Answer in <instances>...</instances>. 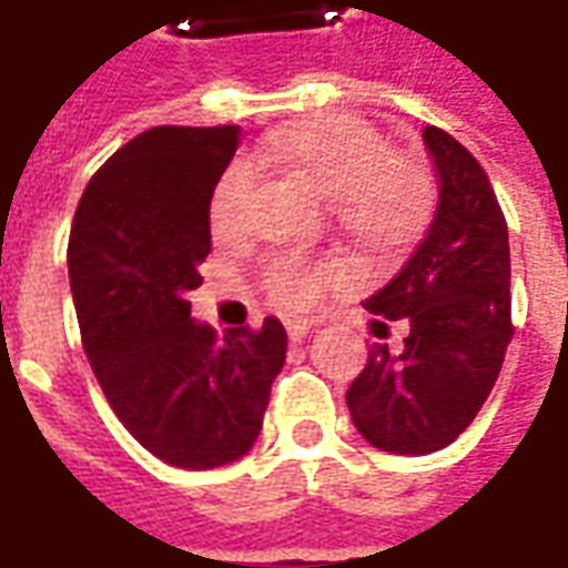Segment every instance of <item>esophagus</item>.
<instances>
[{
  "label": "esophagus",
  "instance_id": "esophagus-1",
  "mask_svg": "<svg viewBox=\"0 0 568 568\" xmlns=\"http://www.w3.org/2000/svg\"><path fill=\"white\" fill-rule=\"evenodd\" d=\"M285 332L292 337V344H301L310 334V322H285Z\"/></svg>",
  "mask_w": 568,
  "mask_h": 568
}]
</instances>
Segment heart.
Returning a JSON list of instances; mask_svg holds the SVG:
<instances>
[{
  "mask_svg": "<svg viewBox=\"0 0 568 568\" xmlns=\"http://www.w3.org/2000/svg\"><path fill=\"white\" fill-rule=\"evenodd\" d=\"M255 161L283 166L307 182L320 197L332 200L334 224L371 252H393L410 243L435 203L428 166L410 154H395L389 140L368 121L325 115L297 121L255 149ZM255 194V170L231 163L210 197V224L219 236L243 234ZM334 264H310L297 255H276L264 267L267 295L288 310L313 304Z\"/></svg>",
  "mask_w": 568,
  "mask_h": 568,
  "instance_id": "b5f03b06",
  "label": "heart"
}]
</instances>
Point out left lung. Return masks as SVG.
I'll use <instances>...</instances> for the list:
<instances>
[{
	"instance_id": "1",
	"label": "left lung",
	"mask_w": 568,
	"mask_h": 568,
	"mask_svg": "<svg viewBox=\"0 0 568 568\" xmlns=\"http://www.w3.org/2000/svg\"><path fill=\"white\" fill-rule=\"evenodd\" d=\"M423 140L438 170V210L398 276L365 301L374 316L407 322L405 346L395 356L374 344L346 389L362 438L402 456L440 450L471 426L514 334L508 224L487 173L440 128Z\"/></svg>"
}]
</instances>
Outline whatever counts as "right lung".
Returning <instances> with one entry per match:
<instances>
[{
  "instance_id": "1",
  "label": "right lung",
  "mask_w": 568,
  "mask_h": 568,
  "mask_svg": "<svg viewBox=\"0 0 568 568\" xmlns=\"http://www.w3.org/2000/svg\"><path fill=\"white\" fill-rule=\"evenodd\" d=\"M240 142L224 128H151L93 173L69 234L81 344L115 417L179 468H215L258 438L285 328L224 337L191 320L212 248L210 197Z\"/></svg>"
}]
</instances>
